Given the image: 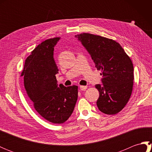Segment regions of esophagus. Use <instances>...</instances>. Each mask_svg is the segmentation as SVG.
<instances>
[{"label":"esophagus","mask_w":152,"mask_h":152,"mask_svg":"<svg viewBox=\"0 0 152 152\" xmlns=\"http://www.w3.org/2000/svg\"><path fill=\"white\" fill-rule=\"evenodd\" d=\"M80 89L82 91H86L87 89V86H80Z\"/></svg>","instance_id":"34e87169"}]
</instances>
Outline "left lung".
<instances>
[{
	"label": "left lung",
	"mask_w": 152,
	"mask_h": 152,
	"mask_svg": "<svg viewBox=\"0 0 152 152\" xmlns=\"http://www.w3.org/2000/svg\"><path fill=\"white\" fill-rule=\"evenodd\" d=\"M90 54L95 67L101 70L102 84L96 105L106 114H118L127 104L133 86V63L119 43L114 40L89 33L75 36Z\"/></svg>",
	"instance_id": "8db88e82"
}]
</instances>
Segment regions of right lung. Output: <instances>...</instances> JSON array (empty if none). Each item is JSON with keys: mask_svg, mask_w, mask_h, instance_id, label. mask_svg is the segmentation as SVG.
Instances as JSON below:
<instances>
[{"mask_svg": "<svg viewBox=\"0 0 152 152\" xmlns=\"http://www.w3.org/2000/svg\"><path fill=\"white\" fill-rule=\"evenodd\" d=\"M60 38L46 40L35 48L25 62L21 76L34 108L42 117L53 124H63L69 118L78 99V86L58 87L57 66L54 47Z\"/></svg>", "mask_w": 152, "mask_h": 152, "instance_id": "obj_1", "label": "right lung"}]
</instances>
